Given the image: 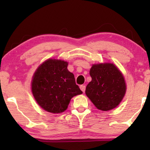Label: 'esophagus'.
<instances>
[{
  "mask_svg": "<svg viewBox=\"0 0 150 150\" xmlns=\"http://www.w3.org/2000/svg\"><path fill=\"white\" fill-rule=\"evenodd\" d=\"M80 89H81V91L83 92H85V89H86L85 85H81V86H80Z\"/></svg>",
  "mask_w": 150,
  "mask_h": 150,
  "instance_id": "1",
  "label": "esophagus"
}]
</instances>
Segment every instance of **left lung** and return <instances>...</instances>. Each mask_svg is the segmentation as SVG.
I'll list each match as a JSON object with an SVG mask.
<instances>
[{"instance_id":"1","label":"left lung","mask_w":150,"mask_h":150,"mask_svg":"<svg viewBox=\"0 0 150 150\" xmlns=\"http://www.w3.org/2000/svg\"><path fill=\"white\" fill-rule=\"evenodd\" d=\"M91 81L85 93L98 109L107 111L117 106L124 97L126 85L124 76L112 63L94 64L90 69Z\"/></svg>"}]
</instances>
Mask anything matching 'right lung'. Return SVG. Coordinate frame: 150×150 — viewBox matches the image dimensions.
Segmentation results:
<instances>
[{
	"mask_svg": "<svg viewBox=\"0 0 150 150\" xmlns=\"http://www.w3.org/2000/svg\"><path fill=\"white\" fill-rule=\"evenodd\" d=\"M67 65L65 61L49 59L39 66L33 76V95L39 105L49 112L65 111L71 98L83 93Z\"/></svg>",
	"mask_w": 150,
	"mask_h": 150,
	"instance_id": "1",
	"label": "right lung"
}]
</instances>
